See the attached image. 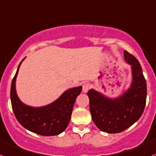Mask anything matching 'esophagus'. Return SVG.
<instances>
[{
    "mask_svg": "<svg viewBox=\"0 0 156 156\" xmlns=\"http://www.w3.org/2000/svg\"><path fill=\"white\" fill-rule=\"evenodd\" d=\"M90 89V85L89 83H83V92H87L89 91V89Z\"/></svg>",
    "mask_w": 156,
    "mask_h": 156,
    "instance_id": "obj_1",
    "label": "esophagus"
}]
</instances>
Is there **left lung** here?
Segmentation results:
<instances>
[{
  "label": "left lung",
  "instance_id": "1",
  "mask_svg": "<svg viewBox=\"0 0 156 156\" xmlns=\"http://www.w3.org/2000/svg\"><path fill=\"white\" fill-rule=\"evenodd\" d=\"M124 59L132 69V83L122 95L115 98L90 89L87 92L93 122L100 130L117 133L125 130L142 116L146 105V82L138 60L124 51Z\"/></svg>",
  "mask_w": 156,
  "mask_h": 156
}]
</instances>
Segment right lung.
Here are the masks:
<instances>
[{
    "label": "right lung",
    "mask_w": 156,
    "mask_h": 156,
    "mask_svg": "<svg viewBox=\"0 0 156 156\" xmlns=\"http://www.w3.org/2000/svg\"><path fill=\"white\" fill-rule=\"evenodd\" d=\"M23 61L12 80L10 89L12 108L16 118L23 127L41 136L61 133L70 122L73 105L81 92L82 86L67 89L56 101L48 105L38 108L26 105L18 98L16 91V79Z\"/></svg>",
    "instance_id": "add662e5"
}]
</instances>
